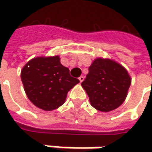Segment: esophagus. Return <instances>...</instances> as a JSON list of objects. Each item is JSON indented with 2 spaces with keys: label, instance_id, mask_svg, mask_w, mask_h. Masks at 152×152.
Instances as JSON below:
<instances>
[{
  "label": "esophagus",
  "instance_id": "esophagus-1",
  "mask_svg": "<svg viewBox=\"0 0 152 152\" xmlns=\"http://www.w3.org/2000/svg\"><path fill=\"white\" fill-rule=\"evenodd\" d=\"M84 79H85V77H84V76H80V77L79 78V82H80V83H82Z\"/></svg>",
  "mask_w": 152,
  "mask_h": 152
}]
</instances>
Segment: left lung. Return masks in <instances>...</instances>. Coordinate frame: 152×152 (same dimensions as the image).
I'll return each instance as SVG.
<instances>
[{
    "mask_svg": "<svg viewBox=\"0 0 152 152\" xmlns=\"http://www.w3.org/2000/svg\"><path fill=\"white\" fill-rule=\"evenodd\" d=\"M131 84L128 71L118 62L98 57L89 67L82 87L91 106L101 112H110L125 101Z\"/></svg>",
    "mask_w": 152,
    "mask_h": 152,
    "instance_id": "left-lung-1",
    "label": "left lung"
}]
</instances>
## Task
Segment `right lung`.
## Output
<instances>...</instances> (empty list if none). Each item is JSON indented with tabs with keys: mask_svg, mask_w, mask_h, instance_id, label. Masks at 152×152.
<instances>
[{
	"mask_svg": "<svg viewBox=\"0 0 152 152\" xmlns=\"http://www.w3.org/2000/svg\"><path fill=\"white\" fill-rule=\"evenodd\" d=\"M21 79L29 101L44 111L61 107L67 92L79 83L70 75L69 69L61 65L59 56L31 59L21 70Z\"/></svg>",
	"mask_w": 152,
	"mask_h": 152,
	"instance_id": "1",
	"label": "right lung"
}]
</instances>
